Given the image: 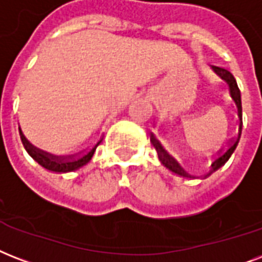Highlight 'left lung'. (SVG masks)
I'll return each mask as SVG.
<instances>
[{
    "instance_id": "left-lung-1",
    "label": "left lung",
    "mask_w": 262,
    "mask_h": 262,
    "mask_svg": "<svg viewBox=\"0 0 262 262\" xmlns=\"http://www.w3.org/2000/svg\"><path fill=\"white\" fill-rule=\"evenodd\" d=\"M213 70H214V72L219 75V76H222V79L227 80V82H228V84H230L231 97L234 98L235 103H236V106H238V116H239V120H241V123H239L238 135L231 139V142L228 143V146H227L226 150H222V151H220V153L216 156V159H214L213 163H212V169H210V171H209V173H206L205 176L210 175L212 172H214L216 169H219V168L222 167V165H224V164L227 163V160L230 159L231 154L234 153L235 147H236L239 139H241V134H242V102H241V91H239V87H238V84H236V80H235L234 75L231 74L228 70H226V68L213 67ZM150 142L153 143V146L156 147V150H157V153H159V159L164 167H167L169 171L175 172L176 175L184 176V178H188V176H190L188 173H186V171H184L183 168L180 167L179 164H178V161H176L173 157H171V156H169V154L165 151V149H164L163 146H161V143H160V142L157 141L156 138H154L153 134H150ZM190 178H191V176H190Z\"/></svg>"
}]
</instances>
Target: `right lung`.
<instances>
[{
    "mask_svg": "<svg viewBox=\"0 0 262 262\" xmlns=\"http://www.w3.org/2000/svg\"><path fill=\"white\" fill-rule=\"evenodd\" d=\"M20 131V138H21V142H23L24 149L27 150V153L31 156L32 159L35 160L36 163L42 165L43 168L49 169V171H54V172H71L78 169V168L83 167L84 164H87L93 157L97 146L101 143L102 138L99 139L97 143L91 146L90 149L84 151V153L79 154V156H71V157H56L53 154H49L46 151H42V150L36 149L35 146H32L30 142L27 141V138L24 137L21 129L19 128Z\"/></svg>",
    "mask_w": 262,
    "mask_h": 262,
    "instance_id": "obj_1",
    "label": "right lung"
}]
</instances>
